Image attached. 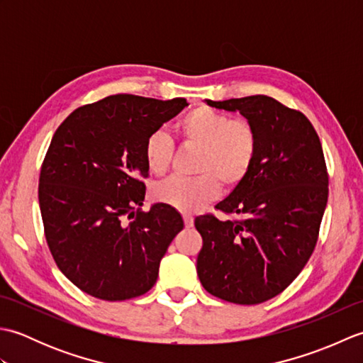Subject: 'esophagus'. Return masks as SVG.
<instances>
[{
	"label": "esophagus",
	"mask_w": 363,
	"mask_h": 363,
	"mask_svg": "<svg viewBox=\"0 0 363 363\" xmlns=\"http://www.w3.org/2000/svg\"><path fill=\"white\" fill-rule=\"evenodd\" d=\"M184 223H186V228H194V217H190V215H184Z\"/></svg>",
	"instance_id": "34e87169"
}]
</instances>
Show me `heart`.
Instances as JSON below:
<instances>
[{
    "instance_id": "1",
    "label": "heart",
    "mask_w": 363,
    "mask_h": 363,
    "mask_svg": "<svg viewBox=\"0 0 363 363\" xmlns=\"http://www.w3.org/2000/svg\"><path fill=\"white\" fill-rule=\"evenodd\" d=\"M184 140L201 148L196 177L174 176L154 190L159 201L182 212H198L217 198L220 182L228 189L238 186L251 172L257 156V133L245 118H230L212 107L199 106L177 123ZM143 156L152 174H164L172 164L173 142L164 130L146 138Z\"/></svg>"
}]
</instances>
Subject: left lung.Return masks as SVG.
I'll return each instance as SVG.
<instances>
[{
    "instance_id": "obj_1",
    "label": "left lung",
    "mask_w": 363,
    "mask_h": 363,
    "mask_svg": "<svg viewBox=\"0 0 363 363\" xmlns=\"http://www.w3.org/2000/svg\"><path fill=\"white\" fill-rule=\"evenodd\" d=\"M206 103L240 112L259 146L248 176L215 206L238 220L195 218L203 237L196 273L211 295L259 304L295 281L317 245L329 191L321 142L304 113L272 96Z\"/></svg>"
}]
</instances>
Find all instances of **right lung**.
Wrapping results in <instances>:
<instances>
[{
	"instance_id": "add662e5",
	"label": "right lung",
	"mask_w": 363,
	"mask_h": 363,
	"mask_svg": "<svg viewBox=\"0 0 363 363\" xmlns=\"http://www.w3.org/2000/svg\"><path fill=\"white\" fill-rule=\"evenodd\" d=\"M186 106L112 95L73 111L54 133L38 179L45 237L60 272L87 295L125 301L156 284L184 221L164 203L140 211L143 148Z\"/></svg>"
}]
</instances>
